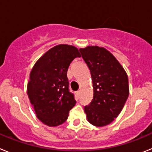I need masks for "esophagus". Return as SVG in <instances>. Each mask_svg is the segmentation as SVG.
<instances>
[{
	"mask_svg": "<svg viewBox=\"0 0 152 152\" xmlns=\"http://www.w3.org/2000/svg\"><path fill=\"white\" fill-rule=\"evenodd\" d=\"M76 94H77V96H80V91H77V92H76Z\"/></svg>",
	"mask_w": 152,
	"mask_h": 152,
	"instance_id": "1",
	"label": "esophagus"
}]
</instances>
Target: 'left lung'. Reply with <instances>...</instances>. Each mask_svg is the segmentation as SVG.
<instances>
[{
  "label": "left lung",
  "mask_w": 152,
  "mask_h": 152,
  "mask_svg": "<svg viewBox=\"0 0 152 152\" xmlns=\"http://www.w3.org/2000/svg\"><path fill=\"white\" fill-rule=\"evenodd\" d=\"M79 51L91 71L94 88V97L84 107V112L92 125L107 126L119 116L127 100L128 76L116 58L104 48L88 46Z\"/></svg>",
  "instance_id": "1"
}]
</instances>
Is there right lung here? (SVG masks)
<instances>
[{
    "instance_id": "add662e5",
    "label": "right lung",
    "mask_w": 152,
    "mask_h": 152,
    "mask_svg": "<svg viewBox=\"0 0 152 152\" xmlns=\"http://www.w3.org/2000/svg\"><path fill=\"white\" fill-rule=\"evenodd\" d=\"M80 57L75 46L58 45L45 52L31 71L27 94L37 118L49 126L66 121L75 107V94L70 92L68 67Z\"/></svg>"
}]
</instances>
